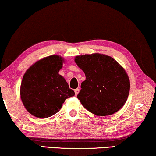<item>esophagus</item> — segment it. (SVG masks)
Returning a JSON list of instances; mask_svg holds the SVG:
<instances>
[{
  "instance_id": "34e87169",
  "label": "esophagus",
  "mask_w": 156,
  "mask_h": 156,
  "mask_svg": "<svg viewBox=\"0 0 156 156\" xmlns=\"http://www.w3.org/2000/svg\"><path fill=\"white\" fill-rule=\"evenodd\" d=\"M74 92H75V95L76 96L79 94V92H80V89H74Z\"/></svg>"
}]
</instances>
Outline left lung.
<instances>
[{"label":"left lung","mask_w":156,"mask_h":156,"mask_svg":"<svg viewBox=\"0 0 156 156\" xmlns=\"http://www.w3.org/2000/svg\"><path fill=\"white\" fill-rule=\"evenodd\" d=\"M74 62L86 76L77 95L82 106L97 116H109L120 110L130 91L129 77L122 66L99 53L79 55Z\"/></svg>","instance_id":"8db88e82"}]
</instances>
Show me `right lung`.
I'll list each match as a JSON object with an SVG mask.
<instances>
[{"instance_id": "obj_1", "label": "right lung", "mask_w": 156, "mask_h": 156, "mask_svg": "<svg viewBox=\"0 0 156 156\" xmlns=\"http://www.w3.org/2000/svg\"><path fill=\"white\" fill-rule=\"evenodd\" d=\"M65 59L59 55L44 57L31 65L23 75L20 98L30 114L48 118L59 112L67 98L74 96L65 79L59 74Z\"/></svg>"}]
</instances>
